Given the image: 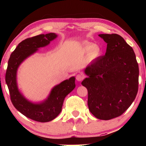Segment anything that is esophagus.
I'll return each mask as SVG.
<instances>
[{"mask_svg":"<svg viewBox=\"0 0 146 146\" xmlns=\"http://www.w3.org/2000/svg\"><path fill=\"white\" fill-rule=\"evenodd\" d=\"M84 76L82 74H78V75H77V76H76V80H78V82L82 81V80H84Z\"/></svg>","mask_w":146,"mask_h":146,"instance_id":"obj_1","label":"esophagus"}]
</instances>
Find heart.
Returning a JSON list of instances; mask_svg holds the SVG:
<instances>
[{"label": "heart", "mask_w": 146, "mask_h": 146, "mask_svg": "<svg viewBox=\"0 0 146 146\" xmlns=\"http://www.w3.org/2000/svg\"><path fill=\"white\" fill-rule=\"evenodd\" d=\"M85 52H88L90 51V56L91 58H95L97 57H98L100 55L101 51H100V48L98 46H95L93 44H86V46L84 47Z\"/></svg>", "instance_id": "b5f03b06"}]
</instances>
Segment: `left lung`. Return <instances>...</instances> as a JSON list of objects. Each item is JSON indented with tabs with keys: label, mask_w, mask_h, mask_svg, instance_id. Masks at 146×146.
I'll list each match as a JSON object with an SVG mask.
<instances>
[{
	"label": "left lung",
	"mask_w": 146,
	"mask_h": 146,
	"mask_svg": "<svg viewBox=\"0 0 146 146\" xmlns=\"http://www.w3.org/2000/svg\"><path fill=\"white\" fill-rule=\"evenodd\" d=\"M107 43L105 56L87 66L88 78L82 84L88 90V106L96 118L109 120L121 115L136 98L139 66L135 52L116 33L100 34Z\"/></svg>",
	"instance_id": "8db88e82"
}]
</instances>
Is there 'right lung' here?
Listing matches in <instances>:
<instances>
[{"label": "right lung", "instance_id": "1", "mask_svg": "<svg viewBox=\"0 0 146 146\" xmlns=\"http://www.w3.org/2000/svg\"><path fill=\"white\" fill-rule=\"evenodd\" d=\"M56 37V33H50L27 38L18 44L8 61L5 81L11 101L20 113L36 121H50L59 115L65 97L75 88V77L64 80L53 88L49 96L44 102L33 104L25 99L18 90L16 73L18 66L27 58L38 51V48L48 45Z\"/></svg>", "mask_w": 146, "mask_h": 146}]
</instances>
